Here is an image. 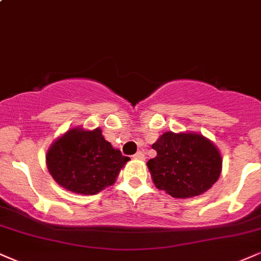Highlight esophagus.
<instances>
[{
	"label": "esophagus",
	"instance_id": "esophagus-1",
	"mask_svg": "<svg viewBox=\"0 0 261 261\" xmlns=\"http://www.w3.org/2000/svg\"><path fill=\"white\" fill-rule=\"evenodd\" d=\"M135 159H140V161H143L144 159V154H143V152H137L136 154H134L133 155Z\"/></svg>",
	"mask_w": 261,
	"mask_h": 261
}]
</instances>
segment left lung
<instances>
[{"mask_svg": "<svg viewBox=\"0 0 261 261\" xmlns=\"http://www.w3.org/2000/svg\"><path fill=\"white\" fill-rule=\"evenodd\" d=\"M152 148L156 155L147 162L155 187L176 198L199 196L218 181L221 155L199 134L165 133Z\"/></svg>", "mask_w": 261, "mask_h": 261, "instance_id": "1", "label": "left lung"}]
</instances>
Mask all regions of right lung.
<instances>
[{
  "instance_id": "right-lung-1",
  "label": "right lung",
  "mask_w": 261,
  "mask_h": 261,
  "mask_svg": "<svg viewBox=\"0 0 261 261\" xmlns=\"http://www.w3.org/2000/svg\"><path fill=\"white\" fill-rule=\"evenodd\" d=\"M46 161L49 174L65 190L96 194L114 184L130 158L113 148L100 128H73L52 144Z\"/></svg>"
}]
</instances>
